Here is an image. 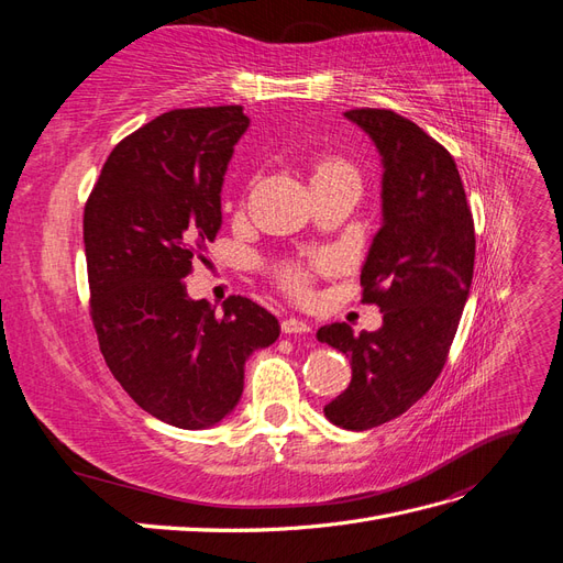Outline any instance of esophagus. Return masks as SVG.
I'll return each instance as SVG.
<instances>
[{
  "mask_svg": "<svg viewBox=\"0 0 563 563\" xmlns=\"http://www.w3.org/2000/svg\"><path fill=\"white\" fill-rule=\"evenodd\" d=\"M282 331L288 333V335H296V333H310L312 327H310L308 321L296 319V317H288V319L282 321Z\"/></svg>",
  "mask_w": 563,
  "mask_h": 563,
  "instance_id": "1",
  "label": "esophagus"
}]
</instances>
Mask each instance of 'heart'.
Wrapping results in <instances>:
<instances>
[{
    "instance_id": "heart-1",
    "label": "heart",
    "mask_w": 563,
    "mask_h": 563,
    "mask_svg": "<svg viewBox=\"0 0 563 563\" xmlns=\"http://www.w3.org/2000/svg\"><path fill=\"white\" fill-rule=\"evenodd\" d=\"M340 166H350L343 159H323L317 166V174L319 172H329V168H340ZM333 263V255H319L310 265L305 263H284L277 267V279L282 284L284 291H288L291 296H308L310 294V286H312V275L314 269H321Z\"/></svg>"
}]
</instances>
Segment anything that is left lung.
Returning <instances> with one entry per match:
<instances>
[{"mask_svg":"<svg viewBox=\"0 0 563 563\" xmlns=\"http://www.w3.org/2000/svg\"><path fill=\"white\" fill-rule=\"evenodd\" d=\"M345 117L383 157V228L362 267V300L378 305L383 327L347 323L317 331L350 356L352 383L323 406L343 430L364 432L406 413L446 364L474 272V220L451 152L411 119L385 108Z\"/></svg>","mask_w":563,"mask_h":563,"instance_id":"obj_1","label":"left lung"}]
</instances>
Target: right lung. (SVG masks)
I'll use <instances>...</instances> for the list:
<instances>
[{
    "label": "right lung",
    "mask_w": 563,
    "mask_h": 563,
    "mask_svg": "<svg viewBox=\"0 0 563 563\" xmlns=\"http://www.w3.org/2000/svg\"><path fill=\"white\" fill-rule=\"evenodd\" d=\"M246 126L242 106L164 112L114 145L84 207L100 352L143 411L180 430L223 420L251 352L279 338L251 298L230 296L218 314L185 286L223 223V176Z\"/></svg>",
    "instance_id": "1"
}]
</instances>
